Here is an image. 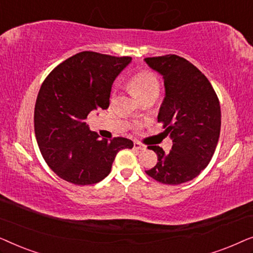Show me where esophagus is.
I'll return each mask as SVG.
<instances>
[{"label":"esophagus","mask_w":253,"mask_h":253,"mask_svg":"<svg viewBox=\"0 0 253 253\" xmlns=\"http://www.w3.org/2000/svg\"><path fill=\"white\" fill-rule=\"evenodd\" d=\"M133 148H134V150H137V151L146 150V147H145L144 145H141L140 143H138V141H134V143H133Z\"/></svg>","instance_id":"34e87169"}]
</instances>
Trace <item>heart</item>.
<instances>
[{
	"label": "heart",
	"mask_w": 253,
	"mask_h": 253,
	"mask_svg": "<svg viewBox=\"0 0 253 253\" xmlns=\"http://www.w3.org/2000/svg\"><path fill=\"white\" fill-rule=\"evenodd\" d=\"M129 87L132 94L137 99L143 98V96L151 94V93H159L160 84H159L158 78L150 71L138 72L131 78L129 82Z\"/></svg>",
	"instance_id": "b5f03b06"
}]
</instances>
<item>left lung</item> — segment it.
<instances>
[{"label": "left lung", "mask_w": 253, "mask_h": 253, "mask_svg": "<svg viewBox=\"0 0 253 253\" xmlns=\"http://www.w3.org/2000/svg\"><path fill=\"white\" fill-rule=\"evenodd\" d=\"M144 61L164 78L158 122L172 139L169 153L148 146L158 162L146 174L164 184H182L197 177L213 157L221 129L219 99L205 75L185 58L166 55Z\"/></svg>", "instance_id": "1"}]
</instances>
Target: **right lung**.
Returning <instances> with one entry per match:
<instances>
[{"instance_id": "right-lung-1", "label": "right lung", "mask_w": 253, "mask_h": 253, "mask_svg": "<svg viewBox=\"0 0 253 253\" xmlns=\"http://www.w3.org/2000/svg\"><path fill=\"white\" fill-rule=\"evenodd\" d=\"M130 62L131 57L82 51L58 64L41 85L34 132L44 161L64 181H102L116 154L133 147L127 138L100 139L85 123L92 110L108 108L113 83Z\"/></svg>"}]
</instances>
